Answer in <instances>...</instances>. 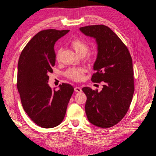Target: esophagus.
<instances>
[{"mask_svg": "<svg viewBox=\"0 0 156 156\" xmlns=\"http://www.w3.org/2000/svg\"><path fill=\"white\" fill-rule=\"evenodd\" d=\"M74 90H75V92H82V90H81V88H80V87H75V88H74Z\"/></svg>", "mask_w": 156, "mask_h": 156, "instance_id": "1", "label": "esophagus"}]
</instances>
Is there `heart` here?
Returning a JSON list of instances; mask_svg holds the SVG:
<instances>
[{
  "instance_id": "obj_1",
  "label": "heart",
  "mask_w": 156,
  "mask_h": 156,
  "mask_svg": "<svg viewBox=\"0 0 156 156\" xmlns=\"http://www.w3.org/2000/svg\"><path fill=\"white\" fill-rule=\"evenodd\" d=\"M70 45L72 48L79 56H84L89 50V46L87 42L79 37H75L70 42ZM61 53V49H59L56 53V58L59 59ZM85 69L81 68H69L66 72V76L68 78L73 80L74 81H81L84 78Z\"/></svg>"
}]
</instances>
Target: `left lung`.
I'll return each mask as SVG.
<instances>
[{"label": "left lung", "mask_w": 156, "mask_h": 156, "mask_svg": "<svg viewBox=\"0 0 156 156\" xmlns=\"http://www.w3.org/2000/svg\"><path fill=\"white\" fill-rule=\"evenodd\" d=\"M84 34L96 39L98 56L94 65L96 71L92 81H103L102 90L83 88L87 100L85 111L89 122L108 128L123 119L134 93L132 58L126 45L110 28L103 25L80 28Z\"/></svg>", "instance_id": "obj_1"}]
</instances>
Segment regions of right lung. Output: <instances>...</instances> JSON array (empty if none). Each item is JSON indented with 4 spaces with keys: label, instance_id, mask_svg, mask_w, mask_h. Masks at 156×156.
<instances>
[{
    "label": "right lung",
    "instance_id": "obj_1",
    "mask_svg": "<svg viewBox=\"0 0 156 156\" xmlns=\"http://www.w3.org/2000/svg\"><path fill=\"white\" fill-rule=\"evenodd\" d=\"M69 31L41 30L28 42L19 58L17 87L23 107L35 124L44 128L62 122L74 91L69 84H60L57 91L48 84L55 64V42Z\"/></svg>",
    "mask_w": 156,
    "mask_h": 156
}]
</instances>
